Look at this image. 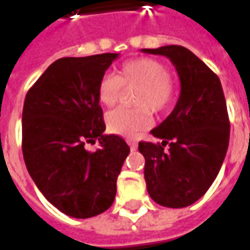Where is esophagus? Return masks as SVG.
Masks as SVG:
<instances>
[{"label": "esophagus", "instance_id": "esophagus-1", "mask_svg": "<svg viewBox=\"0 0 250 250\" xmlns=\"http://www.w3.org/2000/svg\"><path fill=\"white\" fill-rule=\"evenodd\" d=\"M128 143V146H130V148L134 151V150H136V147H138V145H136L135 141H128L127 142Z\"/></svg>", "mask_w": 250, "mask_h": 250}]
</instances>
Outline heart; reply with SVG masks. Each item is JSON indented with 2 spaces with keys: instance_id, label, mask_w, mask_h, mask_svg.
<instances>
[{
  "instance_id": "obj_1",
  "label": "heart",
  "mask_w": 250,
  "mask_h": 250,
  "mask_svg": "<svg viewBox=\"0 0 250 250\" xmlns=\"http://www.w3.org/2000/svg\"><path fill=\"white\" fill-rule=\"evenodd\" d=\"M132 104L136 108H118L107 118V128L115 135L132 138L151 125L150 111L159 114L171 105L175 98V83L168 68L151 57H139L123 62L114 76H104L98 84V99L104 107L118 103L122 88H134Z\"/></svg>"
}]
</instances>
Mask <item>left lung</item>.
<instances>
[{"instance_id": "obj_1", "label": "left lung", "mask_w": 250, "mask_h": 250, "mask_svg": "<svg viewBox=\"0 0 250 250\" xmlns=\"http://www.w3.org/2000/svg\"><path fill=\"white\" fill-rule=\"evenodd\" d=\"M142 52L168 57L181 80L175 108L151 130L162 143L139 142V152L146 159L147 191L162 206L186 208L208 191L228 151L230 123L222 85L214 72L185 46Z\"/></svg>"}]
</instances>
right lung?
Wrapping results in <instances>:
<instances>
[{"label": "right lung", "instance_id": "add662e5", "mask_svg": "<svg viewBox=\"0 0 250 250\" xmlns=\"http://www.w3.org/2000/svg\"><path fill=\"white\" fill-rule=\"evenodd\" d=\"M118 53L62 57L26 93L22 154L36 186L55 208L75 218L103 213L116 195V179L130 147L104 135L98 84ZM98 139L96 152L85 143Z\"/></svg>", "mask_w": 250, "mask_h": 250}]
</instances>
